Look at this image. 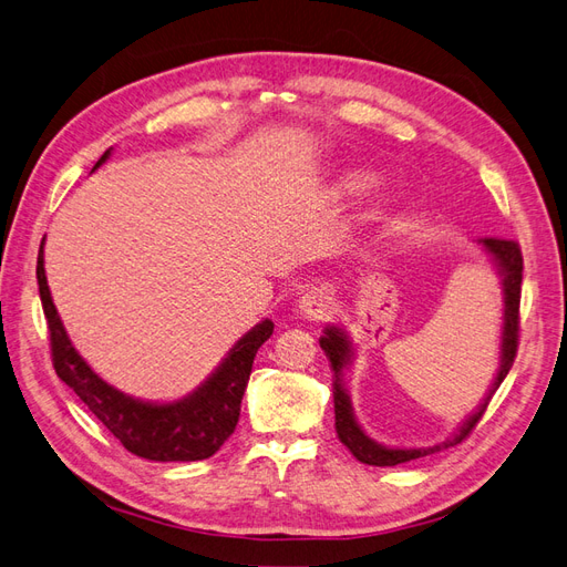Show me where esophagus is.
<instances>
[{
  "instance_id": "esophagus-1",
  "label": "esophagus",
  "mask_w": 567,
  "mask_h": 567,
  "mask_svg": "<svg viewBox=\"0 0 567 567\" xmlns=\"http://www.w3.org/2000/svg\"><path fill=\"white\" fill-rule=\"evenodd\" d=\"M331 305H333V298L329 290H326L323 286H312L307 293L300 298V315L307 319V321H319V319H326L331 312Z\"/></svg>"
}]
</instances>
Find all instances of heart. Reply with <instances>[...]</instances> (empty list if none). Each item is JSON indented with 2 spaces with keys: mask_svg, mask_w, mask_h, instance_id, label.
Instances as JSON below:
<instances>
[{
  "mask_svg": "<svg viewBox=\"0 0 567 567\" xmlns=\"http://www.w3.org/2000/svg\"><path fill=\"white\" fill-rule=\"evenodd\" d=\"M373 184L371 175L367 173H359V169H354V173H348L346 177H342V188L350 194H357V192H364V188H369Z\"/></svg>",
  "mask_w": 567,
  "mask_h": 567,
  "instance_id": "b5f03b06",
  "label": "heart"
}]
</instances>
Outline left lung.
Returning a JSON list of instances; mask_svg holds the SVG:
<instances>
[{"instance_id": "left-lung-1", "label": "left lung", "mask_w": 567, "mask_h": 567, "mask_svg": "<svg viewBox=\"0 0 567 567\" xmlns=\"http://www.w3.org/2000/svg\"><path fill=\"white\" fill-rule=\"evenodd\" d=\"M483 248L494 257L496 267H499L502 277H504V333H502V364H499V373H496L494 385L489 390V394L485 398V402L480 404V409L475 414L461 425V431L454 440H447L442 444H435V447H423V450H390L383 447V444L373 442L369 435H364L362 427L354 421L352 414V404L346 388H342V379L340 371L346 369V364L350 362L352 357V346L348 336L342 333L338 326H329L326 333L321 336L319 346L329 357L331 369L336 371V381H333V404H336V431L340 442L362 461L369 463V466H398V463H406L414 461L427 454H435L440 450H447L458 444L461 440H466L471 435L473 427L477 425V421L483 419L485 409L492 400V394L496 392V388L502 385V381L506 379V373L513 367V359H516L518 352V338H520V284H523V252L520 246L516 241H508V238H480Z\"/></svg>"}]
</instances>
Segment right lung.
Returning <instances> with one entry per match:
<instances>
[{"mask_svg": "<svg viewBox=\"0 0 567 567\" xmlns=\"http://www.w3.org/2000/svg\"><path fill=\"white\" fill-rule=\"evenodd\" d=\"M109 153L111 148L96 161L94 169L109 158ZM38 284L49 329L51 362L59 379L73 388L78 398L127 452L148 461H200L213 456L225 444L241 414L252 359L274 331L269 319L257 323L238 340L225 362L188 398L173 404H151L132 400L101 381L75 352L47 286L44 238L38 255Z\"/></svg>", "mask_w": 567, "mask_h": 567, "instance_id": "1", "label": "right lung"}]
</instances>
